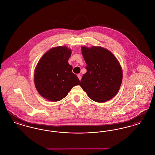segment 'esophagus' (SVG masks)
I'll list each match as a JSON object with an SVG mask.
<instances>
[{
	"mask_svg": "<svg viewBox=\"0 0 155 155\" xmlns=\"http://www.w3.org/2000/svg\"><path fill=\"white\" fill-rule=\"evenodd\" d=\"M77 77H78V79H79V80H80V81L81 80V78H82V77H81V75H80V74H78V75H77Z\"/></svg>",
	"mask_w": 155,
	"mask_h": 155,
	"instance_id": "obj_1",
	"label": "esophagus"
}]
</instances>
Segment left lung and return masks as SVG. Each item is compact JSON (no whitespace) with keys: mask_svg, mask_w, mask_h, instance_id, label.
Segmentation results:
<instances>
[{"mask_svg":"<svg viewBox=\"0 0 155 155\" xmlns=\"http://www.w3.org/2000/svg\"><path fill=\"white\" fill-rule=\"evenodd\" d=\"M87 63L80 86L89 98L96 102H104L116 96L120 88L123 71L117 59L100 46L81 47Z\"/></svg>","mask_w":155,"mask_h":155,"instance_id":"8db88e82","label":"left lung"}]
</instances>
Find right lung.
Instances as JSON below:
<instances>
[{"label":"right lung","instance_id":"1","mask_svg":"<svg viewBox=\"0 0 155 155\" xmlns=\"http://www.w3.org/2000/svg\"><path fill=\"white\" fill-rule=\"evenodd\" d=\"M71 50L58 46L46 52L35 69L34 83L38 93L49 101L58 102L67 95L75 85H80L77 76L68 60Z\"/></svg>","mask_w":155,"mask_h":155}]
</instances>
